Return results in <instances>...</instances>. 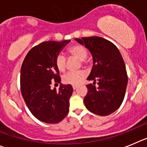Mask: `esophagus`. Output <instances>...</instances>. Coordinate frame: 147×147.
Returning <instances> with one entry per match:
<instances>
[{
	"label": "esophagus",
	"mask_w": 147,
	"mask_h": 147,
	"mask_svg": "<svg viewBox=\"0 0 147 147\" xmlns=\"http://www.w3.org/2000/svg\"><path fill=\"white\" fill-rule=\"evenodd\" d=\"M78 86H72V88H73L74 90L76 89V88H78Z\"/></svg>",
	"instance_id": "1"
}]
</instances>
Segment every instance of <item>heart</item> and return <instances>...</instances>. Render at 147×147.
Returning <instances> with one entry per match:
<instances>
[{"instance_id":"heart-1","label":"heart","mask_w":147,"mask_h":147,"mask_svg":"<svg viewBox=\"0 0 147 147\" xmlns=\"http://www.w3.org/2000/svg\"><path fill=\"white\" fill-rule=\"evenodd\" d=\"M69 55L71 56L76 58L80 60L82 65H86V59L88 56V51L85 46L82 45L75 44L69 47L68 51ZM55 67L58 69V70L61 72H64L67 69V60L64 55H57L55 58ZM86 77V72L84 70H79L77 72H69L62 77V81L65 84L69 85L76 86L78 85L79 83Z\"/></svg>"}]
</instances>
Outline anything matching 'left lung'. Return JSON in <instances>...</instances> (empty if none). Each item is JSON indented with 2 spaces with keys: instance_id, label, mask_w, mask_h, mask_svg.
<instances>
[{
  "instance_id": "8db88e82",
  "label": "left lung",
  "mask_w": 147,
  "mask_h": 147,
  "mask_svg": "<svg viewBox=\"0 0 147 147\" xmlns=\"http://www.w3.org/2000/svg\"><path fill=\"white\" fill-rule=\"evenodd\" d=\"M75 40L85 45L93 57V67L87 80L94 83L86 86L84 104L92 113L108 116L119 108L125 98L128 79L124 60L116 46L104 38L90 36Z\"/></svg>"
}]
</instances>
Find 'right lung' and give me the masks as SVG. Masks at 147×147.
<instances>
[{
	"label": "right lung",
	"instance_id": "add662e5",
	"mask_svg": "<svg viewBox=\"0 0 147 147\" xmlns=\"http://www.w3.org/2000/svg\"><path fill=\"white\" fill-rule=\"evenodd\" d=\"M70 42L47 41L31 48L22 62L20 89L29 111L39 121L59 123L69 112V98L73 88L61 84L52 90L51 83H61L55 61L62 48Z\"/></svg>",
	"mask_w": 147,
	"mask_h": 147
}]
</instances>
